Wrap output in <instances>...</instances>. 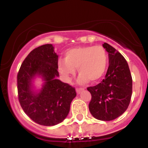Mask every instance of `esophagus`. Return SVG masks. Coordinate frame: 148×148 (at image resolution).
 Segmentation results:
<instances>
[{"mask_svg": "<svg viewBox=\"0 0 148 148\" xmlns=\"http://www.w3.org/2000/svg\"><path fill=\"white\" fill-rule=\"evenodd\" d=\"M84 88H76V93L77 94H80V93L82 92V90H84Z\"/></svg>", "mask_w": 148, "mask_h": 148, "instance_id": "1", "label": "esophagus"}]
</instances>
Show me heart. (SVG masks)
<instances>
[{
	"instance_id": "heart-1",
	"label": "heart",
	"mask_w": 148,
	"mask_h": 148,
	"mask_svg": "<svg viewBox=\"0 0 148 148\" xmlns=\"http://www.w3.org/2000/svg\"><path fill=\"white\" fill-rule=\"evenodd\" d=\"M106 51L101 46H82L69 49L64 58L58 62V69L66 82H70L77 68L80 74L78 81L81 84L97 82L104 76L108 67Z\"/></svg>"
}]
</instances>
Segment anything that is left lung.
Here are the masks:
<instances>
[{"label": "left lung", "mask_w": 148, "mask_h": 148, "mask_svg": "<svg viewBox=\"0 0 148 148\" xmlns=\"http://www.w3.org/2000/svg\"><path fill=\"white\" fill-rule=\"evenodd\" d=\"M103 47L108 53L109 59L105 79L87 90L92 96L89 103L92 115L97 120L110 121L120 116L128 108L132 94V78L123 55L107 43H103Z\"/></svg>", "instance_id": "left-lung-1"}]
</instances>
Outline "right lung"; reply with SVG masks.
<instances>
[{
  "mask_svg": "<svg viewBox=\"0 0 148 148\" xmlns=\"http://www.w3.org/2000/svg\"><path fill=\"white\" fill-rule=\"evenodd\" d=\"M58 56L52 45L33 49L22 62L17 74L18 99L23 111L35 123L53 126L68 115L75 88L57 79ZM45 81L39 92L32 90L35 76Z\"/></svg>",
  "mask_w": 148,
  "mask_h": 148,
  "instance_id": "1",
  "label": "right lung"
}]
</instances>
